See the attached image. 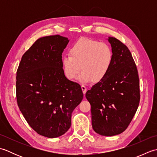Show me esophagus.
Segmentation results:
<instances>
[{
    "label": "esophagus",
    "mask_w": 157,
    "mask_h": 157,
    "mask_svg": "<svg viewBox=\"0 0 157 157\" xmlns=\"http://www.w3.org/2000/svg\"><path fill=\"white\" fill-rule=\"evenodd\" d=\"M81 87H82V90L83 93H84V94H85L86 92H87V88H86V86H84V85H82Z\"/></svg>",
    "instance_id": "34e87169"
}]
</instances>
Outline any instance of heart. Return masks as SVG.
Here are the masks:
<instances>
[{
	"mask_svg": "<svg viewBox=\"0 0 157 157\" xmlns=\"http://www.w3.org/2000/svg\"><path fill=\"white\" fill-rule=\"evenodd\" d=\"M70 55L63 56V72L73 80L81 71L79 81L82 84L101 82L111 69L113 55L110 46L89 38H81L70 48Z\"/></svg>",
	"mask_w": 157,
	"mask_h": 157,
	"instance_id": "1",
	"label": "heart"
}]
</instances>
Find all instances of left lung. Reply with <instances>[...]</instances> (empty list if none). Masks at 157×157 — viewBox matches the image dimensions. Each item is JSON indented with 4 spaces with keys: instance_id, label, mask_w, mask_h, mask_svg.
<instances>
[{
    "instance_id": "8db88e82",
    "label": "left lung",
    "mask_w": 157,
    "mask_h": 157,
    "mask_svg": "<svg viewBox=\"0 0 157 157\" xmlns=\"http://www.w3.org/2000/svg\"><path fill=\"white\" fill-rule=\"evenodd\" d=\"M113 60L101 82L88 90L92 128L97 134L113 136L128 128L137 111L140 94L136 63L129 50L118 39L109 37Z\"/></svg>"
}]
</instances>
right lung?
<instances>
[{
	"label": "right lung",
	"mask_w": 157,
	"mask_h": 157,
	"mask_svg": "<svg viewBox=\"0 0 157 157\" xmlns=\"http://www.w3.org/2000/svg\"><path fill=\"white\" fill-rule=\"evenodd\" d=\"M69 41L59 35L38 39L22 56L17 71L19 110L35 132L50 138L67 132L71 113L84 97L81 86L63 72L62 53Z\"/></svg>",
	"instance_id": "right-lung-1"
}]
</instances>
